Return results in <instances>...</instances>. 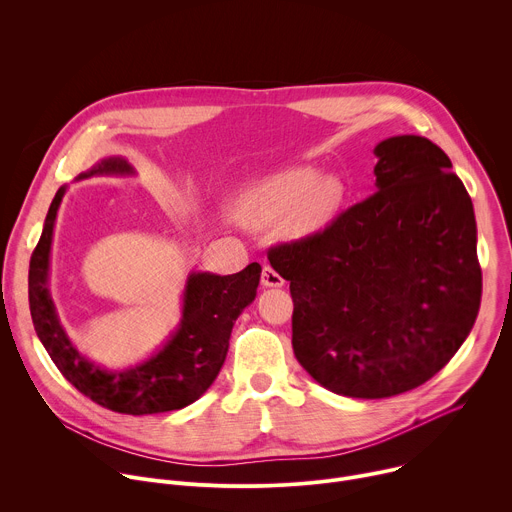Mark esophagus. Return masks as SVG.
Instances as JSON below:
<instances>
[{
	"label": "esophagus",
	"instance_id": "1",
	"mask_svg": "<svg viewBox=\"0 0 512 512\" xmlns=\"http://www.w3.org/2000/svg\"><path fill=\"white\" fill-rule=\"evenodd\" d=\"M261 283L265 287H279V285H283V277L271 265H265L261 271Z\"/></svg>",
	"mask_w": 512,
	"mask_h": 512
}]
</instances>
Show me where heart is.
<instances>
[{
    "mask_svg": "<svg viewBox=\"0 0 512 512\" xmlns=\"http://www.w3.org/2000/svg\"><path fill=\"white\" fill-rule=\"evenodd\" d=\"M342 196L334 178L312 168H291L249 186L235 204V216L251 227L283 221L287 233H308L334 212Z\"/></svg>",
    "mask_w": 512,
    "mask_h": 512,
    "instance_id": "b5f03b06",
    "label": "heart"
}]
</instances>
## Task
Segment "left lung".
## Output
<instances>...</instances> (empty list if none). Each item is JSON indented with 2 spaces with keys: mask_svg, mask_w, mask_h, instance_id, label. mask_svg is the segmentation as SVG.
Instances as JSON below:
<instances>
[{
  "mask_svg": "<svg viewBox=\"0 0 512 512\" xmlns=\"http://www.w3.org/2000/svg\"><path fill=\"white\" fill-rule=\"evenodd\" d=\"M375 154L379 190L267 251L289 281L298 362L358 399L395 397L440 373L482 296L472 198L444 150L397 135Z\"/></svg>",
  "mask_w": 512,
  "mask_h": 512,
  "instance_id": "left-lung-1",
  "label": "left lung"
}]
</instances>
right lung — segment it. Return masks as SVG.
<instances>
[{
  "mask_svg": "<svg viewBox=\"0 0 512 512\" xmlns=\"http://www.w3.org/2000/svg\"><path fill=\"white\" fill-rule=\"evenodd\" d=\"M113 172H131V166L121 158H109L91 172L81 174V178ZM62 194L64 188L56 192L48 208L28 273L32 322L56 369L85 397L125 415L164 413L194 403L223 367L233 324L257 296L261 265L251 263L243 271L223 277L210 273L190 275L180 330L164 350L135 369L123 373L101 371L64 336L46 287L52 229Z\"/></svg>",
  "mask_w": 512,
  "mask_h": 512,
  "instance_id": "obj_1",
  "label": "right lung"
}]
</instances>
